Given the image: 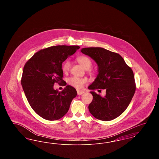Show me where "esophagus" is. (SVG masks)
<instances>
[{
    "label": "esophagus",
    "instance_id": "1",
    "mask_svg": "<svg viewBox=\"0 0 159 159\" xmlns=\"http://www.w3.org/2000/svg\"><path fill=\"white\" fill-rule=\"evenodd\" d=\"M77 95H82V94H83V93H84V92L83 91H82V90L77 89Z\"/></svg>",
    "mask_w": 159,
    "mask_h": 159
}]
</instances>
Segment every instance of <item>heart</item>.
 Wrapping results in <instances>:
<instances>
[{"mask_svg":"<svg viewBox=\"0 0 159 159\" xmlns=\"http://www.w3.org/2000/svg\"><path fill=\"white\" fill-rule=\"evenodd\" d=\"M77 61L86 70H88L91 68L92 65V61L91 58L85 55H80L77 57ZM62 71L64 73H67L70 68V61L67 60L65 61L62 64ZM87 80L84 78H80L79 77L73 76L69 78L68 80V83L71 86L80 89L83 87V85L86 83Z\"/></svg>","mask_w":159,"mask_h":159,"instance_id":"b5f03b06","label":"heart"}]
</instances>
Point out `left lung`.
I'll return each mask as SVG.
<instances>
[{"mask_svg":"<svg viewBox=\"0 0 159 159\" xmlns=\"http://www.w3.org/2000/svg\"><path fill=\"white\" fill-rule=\"evenodd\" d=\"M81 52L90 57L98 67V74L88 89H105L106 93L101 97L91 91L93 99L89 110L100 120H112L126 110L134 95L136 85L133 71L119 53L104 48H84Z\"/></svg>","mask_w":159,"mask_h":159,"instance_id":"obj_1","label":"left lung"}]
</instances>
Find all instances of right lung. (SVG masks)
<instances>
[{
    "label": "right lung",
    "instance_id": "add662e5",
    "mask_svg": "<svg viewBox=\"0 0 159 159\" xmlns=\"http://www.w3.org/2000/svg\"><path fill=\"white\" fill-rule=\"evenodd\" d=\"M79 46L59 45L42 49L25 63L21 84L33 110L48 120H56L68 112L76 89L67 85L61 92L53 89L55 83L66 85L62 79V64L74 54Z\"/></svg>",
    "mask_w": 159,
    "mask_h": 159
}]
</instances>
